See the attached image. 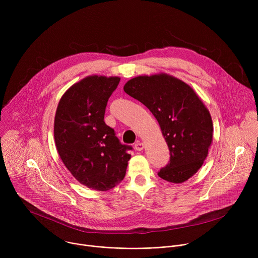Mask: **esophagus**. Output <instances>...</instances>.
<instances>
[{
  "mask_svg": "<svg viewBox=\"0 0 258 258\" xmlns=\"http://www.w3.org/2000/svg\"><path fill=\"white\" fill-rule=\"evenodd\" d=\"M135 149H136L137 151H142V150L144 149V144H143L142 142L138 141V142L135 144Z\"/></svg>",
  "mask_w": 258,
  "mask_h": 258,
  "instance_id": "esophagus-1",
  "label": "esophagus"
}]
</instances>
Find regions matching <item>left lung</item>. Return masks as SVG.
<instances>
[{
  "label": "left lung",
  "instance_id": "left-lung-1",
  "mask_svg": "<svg viewBox=\"0 0 258 258\" xmlns=\"http://www.w3.org/2000/svg\"><path fill=\"white\" fill-rule=\"evenodd\" d=\"M157 119L169 149V162L158 171L167 181L180 183L202 166L212 142V120L191 87L167 75L138 77L123 88Z\"/></svg>",
  "mask_w": 258,
  "mask_h": 258
}]
</instances>
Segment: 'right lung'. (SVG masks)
Here are the masks:
<instances>
[{"mask_svg": "<svg viewBox=\"0 0 258 258\" xmlns=\"http://www.w3.org/2000/svg\"><path fill=\"white\" fill-rule=\"evenodd\" d=\"M120 79L89 77L62 96L55 115L56 148L67 169L88 188L107 191L120 182L133 150L104 121Z\"/></svg>", "mask_w": 258, "mask_h": 258, "instance_id": "right-lung-1", "label": "right lung"}]
</instances>
